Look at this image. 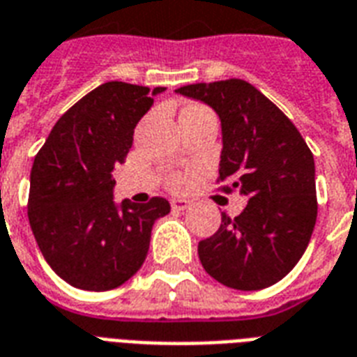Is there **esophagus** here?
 <instances>
[{
	"label": "esophagus",
	"instance_id": "esophagus-1",
	"mask_svg": "<svg viewBox=\"0 0 357 357\" xmlns=\"http://www.w3.org/2000/svg\"><path fill=\"white\" fill-rule=\"evenodd\" d=\"M170 206H172V210H176V212H183V210H187V208L191 206V202L183 199H172Z\"/></svg>",
	"mask_w": 357,
	"mask_h": 357
}]
</instances>
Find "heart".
<instances>
[{"label": "heart", "instance_id": "b5f03b06", "mask_svg": "<svg viewBox=\"0 0 357 357\" xmlns=\"http://www.w3.org/2000/svg\"><path fill=\"white\" fill-rule=\"evenodd\" d=\"M204 112H208V109L202 107V105H187L185 109L181 112V117H189V115H195V113ZM168 185H170L172 189H181V187L185 185V179H183V176H172L170 181H168Z\"/></svg>", "mask_w": 357, "mask_h": 357}]
</instances>
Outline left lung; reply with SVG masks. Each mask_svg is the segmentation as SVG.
I'll list each match as a JSON object with an SVG mask.
<instances>
[{
	"label": "left lung",
	"mask_w": 357,
	"mask_h": 357,
	"mask_svg": "<svg viewBox=\"0 0 357 357\" xmlns=\"http://www.w3.org/2000/svg\"><path fill=\"white\" fill-rule=\"evenodd\" d=\"M221 119V191L250 197L240 215L199 242L204 271L219 284L255 291L280 282L310 242L318 200L312 151L291 121L242 79L181 86Z\"/></svg>",
	"instance_id": "8db88e82"
}]
</instances>
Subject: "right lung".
I'll return each instance as SVG.
<instances>
[{"instance_id": "add662e5", "label": "right lung", "mask_w": 357, "mask_h": 357, "mask_svg": "<svg viewBox=\"0 0 357 357\" xmlns=\"http://www.w3.org/2000/svg\"><path fill=\"white\" fill-rule=\"evenodd\" d=\"M165 91L109 81L71 105L52 126L30 174L28 219L51 268L70 286L107 291L144 265L153 223L168 200L113 202V168L123 165L134 128Z\"/></svg>"}]
</instances>
